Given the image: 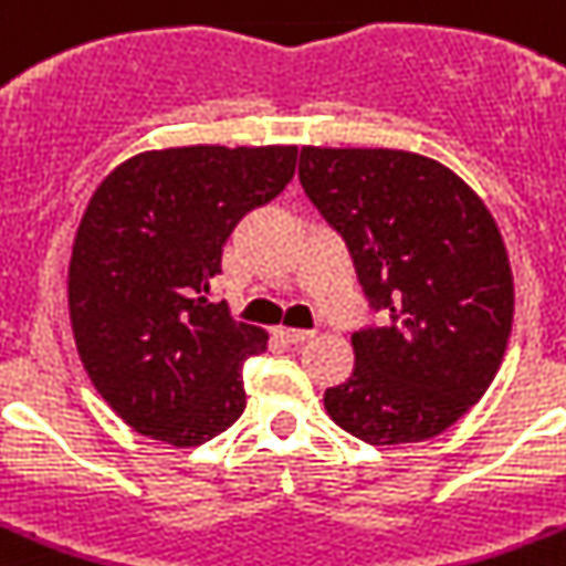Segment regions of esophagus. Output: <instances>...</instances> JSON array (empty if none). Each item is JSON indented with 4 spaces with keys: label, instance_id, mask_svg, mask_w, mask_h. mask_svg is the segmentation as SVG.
Returning a JSON list of instances; mask_svg holds the SVG:
<instances>
[{
    "label": "esophagus",
    "instance_id": "obj_1",
    "mask_svg": "<svg viewBox=\"0 0 566 566\" xmlns=\"http://www.w3.org/2000/svg\"><path fill=\"white\" fill-rule=\"evenodd\" d=\"M275 336L284 342H291V345H298V342H307L313 336V331H302V327H279Z\"/></svg>",
    "mask_w": 566,
    "mask_h": 566
}]
</instances>
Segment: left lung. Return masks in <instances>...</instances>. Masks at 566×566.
<instances>
[{
	"label": "left lung",
	"instance_id": "obj_1",
	"mask_svg": "<svg viewBox=\"0 0 566 566\" xmlns=\"http://www.w3.org/2000/svg\"><path fill=\"white\" fill-rule=\"evenodd\" d=\"M298 180L374 311H388L350 336L354 374L325 391L327 415L371 446L437 437L486 394L510 342L515 291L495 218L415 151L305 146Z\"/></svg>",
	"mask_w": 566,
	"mask_h": 566
}]
</instances>
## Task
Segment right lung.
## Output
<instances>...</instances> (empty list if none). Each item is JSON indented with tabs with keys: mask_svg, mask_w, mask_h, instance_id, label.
<instances>
[{
	"mask_svg": "<svg viewBox=\"0 0 566 566\" xmlns=\"http://www.w3.org/2000/svg\"><path fill=\"white\" fill-rule=\"evenodd\" d=\"M296 151H144L92 195L71 250V327L99 397L140 434L201 446L244 411L241 368L268 334L207 296L230 232L291 184Z\"/></svg>",
	"mask_w": 566,
	"mask_h": 566,
	"instance_id": "add662e5",
	"label": "right lung"
}]
</instances>
